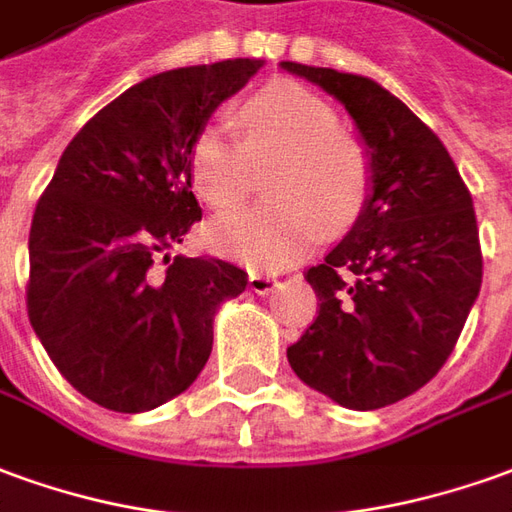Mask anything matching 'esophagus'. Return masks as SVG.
<instances>
[{"instance_id":"1","label":"esophagus","mask_w":512,"mask_h":512,"mask_svg":"<svg viewBox=\"0 0 512 512\" xmlns=\"http://www.w3.org/2000/svg\"><path fill=\"white\" fill-rule=\"evenodd\" d=\"M274 285H277V277H271V274H263V271H252L249 274V288L255 293H268Z\"/></svg>"}]
</instances>
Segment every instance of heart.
I'll use <instances>...</instances> for the list:
<instances>
[{
	"mask_svg": "<svg viewBox=\"0 0 512 512\" xmlns=\"http://www.w3.org/2000/svg\"><path fill=\"white\" fill-rule=\"evenodd\" d=\"M268 199L210 224V244L255 268H282L321 230L360 216L371 191L366 144L346 132L338 110L299 82H271L241 105V138L210 121L188 146L196 194L216 210L244 202L255 166H266Z\"/></svg>",
	"mask_w": 512,
	"mask_h": 512,
	"instance_id": "obj_1",
	"label": "heart"
}]
</instances>
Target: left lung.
Returning a JSON list of instances; mask_svg holds the SVG:
<instances>
[{
  "instance_id": "8db88e82",
  "label": "left lung",
  "mask_w": 512,
  "mask_h": 512,
  "mask_svg": "<svg viewBox=\"0 0 512 512\" xmlns=\"http://www.w3.org/2000/svg\"><path fill=\"white\" fill-rule=\"evenodd\" d=\"M352 113L371 157L363 213L305 271L318 310L288 346L310 388L352 410L405 399L441 371L482 285L474 202L441 138L368 77L285 60Z\"/></svg>"
}]
</instances>
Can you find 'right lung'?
<instances>
[{"label": "right lung", "mask_w": 512, "mask_h": 512, "mask_svg": "<svg viewBox=\"0 0 512 512\" xmlns=\"http://www.w3.org/2000/svg\"><path fill=\"white\" fill-rule=\"evenodd\" d=\"M257 69L238 57L127 88L82 124L35 205L30 324L96 405L141 413L185 391L210 357L216 310L249 282L219 257L169 263V249L202 219L188 146Z\"/></svg>", "instance_id": "1"}]
</instances>
